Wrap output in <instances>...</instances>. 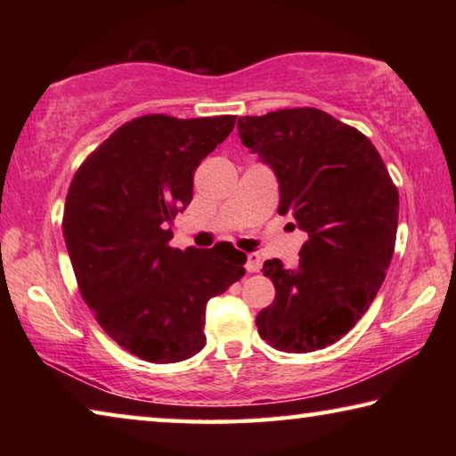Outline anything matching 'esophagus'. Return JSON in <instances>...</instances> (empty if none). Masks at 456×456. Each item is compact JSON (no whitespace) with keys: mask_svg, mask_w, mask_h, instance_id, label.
Wrapping results in <instances>:
<instances>
[{"mask_svg":"<svg viewBox=\"0 0 456 456\" xmlns=\"http://www.w3.org/2000/svg\"><path fill=\"white\" fill-rule=\"evenodd\" d=\"M261 267V256L259 253H247V261H245V269L249 273H256L259 272Z\"/></svg>","mask_w":456,"mask_h":456,"instance_id":"obj_1","label":"esophagus"}]
</instances>
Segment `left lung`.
I'll list each match as a JSON object with an SVG mask.
<instances>
[{
	"instance_id": "left-lung-1",
	"label": "left lung",
	"mask_w": 456,
	"mask_h": 456,
	"mask_svg": "<svg viewBox=\"0 0 456 456\" xmlns=\"http://www.w3.org/2000/svg\"><path fill=\"white\" fill-rule=\"evenodd\" d=\"M239 138L280 183V215L307 233L299 264H264L275 299L257 331L281 352L338 342L368 312L396 243L398 191L374 144L318 108L239 117Z\"/></svg>"
}]
</instances>
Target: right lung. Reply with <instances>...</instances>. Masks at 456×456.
I'll return each instance as SVG.
<instances>
[{"label":"right lung","instance_id":"add662e5","mask_svg":"<svg viewBox=\"0 0 456 456\" xmlns=\"http://www.w3.org/2000/svg\"><path fill=\"white\" fill-rule=\"evenodd\" d=\"M237 117L179 120L146 114L84 160L64 207V239L84 302L134 356L173 364L203 350L205 307L245 275L231 243L175 249V215L192 199V173Z\"/></svg>","mask_w":456,"mask_h":456}]
</instances>
